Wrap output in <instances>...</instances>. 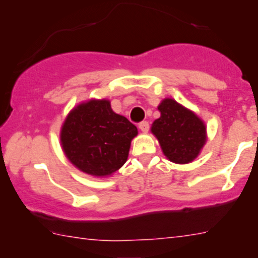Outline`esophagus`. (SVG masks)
Listing matches in <instances>:
<instances>
[{
	"label": "esophagus",
	"mask_w": 258,
	"mask_h": 258,
	"mask_svg": "<svg viewBox=\"0 0 258 258\" xmlns=\"http://www.w3.org/2000/svg\"><path fill=\"white\" fill-rule=\"evenodd\" d=\"M138 127L142 132L146 133L149 131V122H148V121H142V122H139Z\"/></svg>",
	"instance_id": "obj_1"
}]
</instances>
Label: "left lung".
Here are the masks:
<instances>
[{
  "label": "left lung",
  "instance_id": "1",
  "mask_svg": "<svg viewBox=\"0 0 258 258\" xmlns=\"http://www.w3.org/2000/svg\"><path fill=\"white\" fill-rule=\"evenodd\" d=\"M158 109L161 115L153 122L152 132L166 158L176 164L193 161L206 142L203 121L170 98L162 100Z\"/></svg>",
  "mask_w": 258,
  "mask_h": 258
}]
</instances>
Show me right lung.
Instances as JSON below:
<instances>
[{
	"instance_id": "1",
	"label": "right lung",
	"mask_w": 258,
	"mask_h": 258,
	"mask_svg": "<svg viewBox=\"0 0 258 258\" xmlns=\"http://www.w3.org/2000/svg\"><path fill=\"white\" fill-rule=\"evenodd\" d=\"M137 127L112 111L109 100H90L76 106L61 127L67 158L82 172L103 177L126 162Z\"/></svg>"
}]
</instances>
